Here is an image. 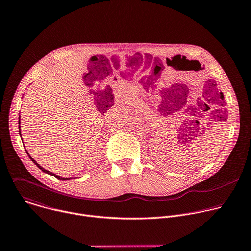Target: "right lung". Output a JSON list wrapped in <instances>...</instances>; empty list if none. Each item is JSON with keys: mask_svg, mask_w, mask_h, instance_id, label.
<instances>
[{"mask_svg": "<svg viewBox=\"0 0 251 251\" xmlns=\"http://www.w3.org/2000/svg\"><path fill=\"white\" fill-rule=\"evenodd\" d=\"M20 118H21V116L19 117V132H20V136H22V134H21V126H20V124H21V119H20ZM22 140H23V139H22ZM25 151H26V150H25ZM26 154L28 155V153H27V152H26ZM28 157H29V159H30V160H31L35 165H37V167H39V168H40L44 173H47V174H49V175H50V176H53L54 177H56V178H58V180H61V181H68V180H71V177H62V176H59L58 175H55V174H53V173H51V172H50V171H48V170L44 169L42 166H40L37 162H35V161H34V160L29 156V155H28Z\"/></svg>", "mask_w": 251, "mask_h": 251, "instance_id": "obj_1", "label": "right lung"}]
</instances>
